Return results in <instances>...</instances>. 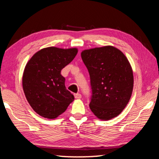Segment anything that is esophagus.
Listing matches in <instances>:
<instances>
[{
  "label": "esophagus",
  "instance_id": "1",
  "mask_svg": "<svg viewBox=\"0 0 159 159\" xmlns=\"http://www.w3.org/2000/svg\"><path fill=\"white\" fill-rule=\"evenodd\" d=\"M74 97H75V98H76V99H79L81 98V95H80V94H79V93H77V94H75Z\"/></svg>",
  "mask_w": 159,
  "mask_h": 159
}]
</instances>
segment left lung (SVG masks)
<instances>
[{"instance_id":"left-lung-1","label":"left lung","mask_w":159,"mask_h":159,"mask_svg":"<svg viewBox=\"0 0 159 159\" xmlns=\"http://www.w3.org/2000/svg\"><path fill=\"white\" fill-rule=\"evenodd\" d=\"M80 55L90 77V110L102 120L118 116L133 90V71L128 58L112 45L84 50Z\"/></svg>"}]
</instances>
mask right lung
Returning a JSON list of instances; mask_svg holds the SVG:
<instances>
[{
	"label": "right lung",
	"mask_w": 159,
	"mask_h": 159,
	"mask_svg": "<svg viewBox=\"0 0 159 159\" xmlns=\"http://www.w3.org/2000/svg\"><path fill=\"white\" fill-rule=\"evenodd\" d=\"M78 48L48 47L36 52L26 63L22 88L31 108L45 118L54 119L74 100L61 76L64 67L74 60Z\"/></svg>",
	"instance_id": "right-lung-1"
}]
</instances>
